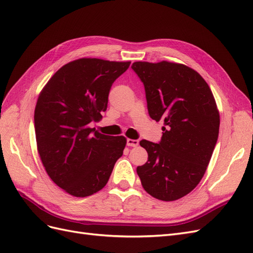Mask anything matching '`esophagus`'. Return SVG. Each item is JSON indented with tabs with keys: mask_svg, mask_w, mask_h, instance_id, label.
<instances>
[{
	"mask_svg": "<svg viewBox=\"0 0 253 253\" xmlns=\"http://www.w3.org/2000/svg\"><path fill=\"white\" fill-rule=\"evenodd\" d=\"M126 144L128 145V147H137V145L139 144V141L137 140V139H131V138H128V139L126 140Z\"/></svg>",
	"mask_w": 253,
	"mask_h": 253,
	"instance_id": "34e87169",
	"label": "esophagus"
}]
</instances>
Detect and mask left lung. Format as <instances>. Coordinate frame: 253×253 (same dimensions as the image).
I'll return each instance as SVG.
<instances>
[{
	"label": "left lung",
	"instance_id": "8db88e82",
	"mask_svg": "<svg viewBox=\"0 0 253 253\" xmlns=\"http://www.w3.org/2000/svg\"><path fill=\"white\" fill-rule=\"evenodd\" d=\"M143 82L150 117L164 121L159 143L141 140L148 162L137 167L147 192L173 202L192 191L207 170L219 131V112L202 76L185 64L134 62Z\"/></svg>",
	"mask_w": 253,
	"mask_h": 253
}]
</instances>
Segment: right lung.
<instances>
[{"mask_svg":"<svg viewBox=\"0 0 253 253\" xmlns=\"http://www.w3.org/2000/svg\"><path fill=\"white\" fill-rule=\"evenodd\" d=\"M129 64L74 60L41 90L35 109L38 153L50 179L68 194L86 197L100 191L124 154L125 136L101 134L89 124L102 118L112 84Z\"/></svg>","mask_w":253,"mask_h":253,"instance_id":"1","label":"right lung"}]
</instances>
